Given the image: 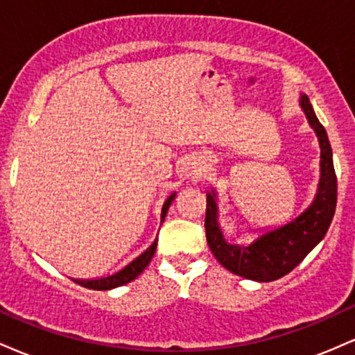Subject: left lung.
Segmentation results:
<instances>
[{"label": "left lung", "instance_id": "1", "mask_svg": "<svg viewBox=\"0 0 355 355\" xmlns=\"http://www.w3.org/2000/svg\"><path fill=\"white\" fill-rule=\"evenodd\" d=\"M300 107L319 137L320 180L315 198L299 217L279 229L260 235L250 245H234L225 242L220 230L215 190L207 193L205 234L211 254L232 274L257 282H272L294 270L309 252L325 237L336 214L337 177L327 132L315 116L311 101L305 95L300 96Z\"/></svg>", "mask_w": 355, "mask_h": 355}]
</instances>
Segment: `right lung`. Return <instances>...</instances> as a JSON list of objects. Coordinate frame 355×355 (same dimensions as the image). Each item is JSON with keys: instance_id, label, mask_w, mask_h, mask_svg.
<instances>
[{"instance_id": "1", "label": "right lung", "mask_w": 355, "mask_h": 355, "mask_svg": "<svg viewBox=\"0 0 355 355\" xmlns=\"http://www.w3.org/2000/svg\"><path fill=\"white\" fill-rule=\"evenodd\" d=\"M173 198H175V191L170 195L168 198H166L164 203V209H162V222L165 220V215H166V211H168V207L172 205ZM155 250H157V239H155V242L148 248H146L144 254L138 255L135 260H132L128 266L121 268V270H118L116 274L108 275V277H101V279H93V280H78V279H73V280H75L78 285H81V287L93 288V291H110V288L120 287V285H125V284L132 282V280H135L137 277L145 270V267L148 266L150 260H152Z\"/></svg>"}]
</instances>
